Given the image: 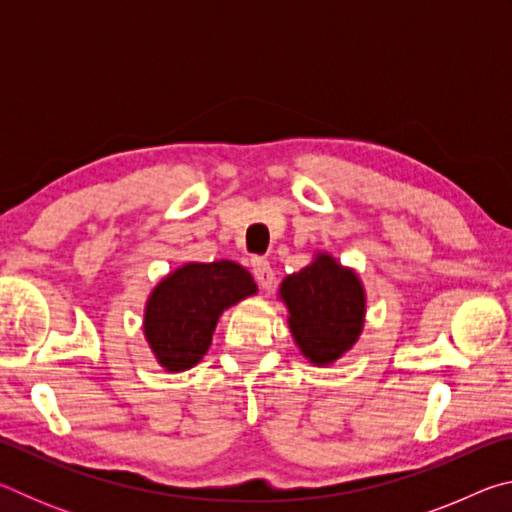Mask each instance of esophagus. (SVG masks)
Segmentation results:
<instances>
[{"label":"esophagus","mask_w":512,"mask_h":512,"mask_svg":"<svg viewBox=\"0 0 512 512\" xmlns=\"http://www.w3.org/2000/svg\"><path fill=\"white\" fill-rule=\"evenodd\" d=\"M253 275H255V280H257V284L262 289H271L273 287L275 273H273L271 264H268V259H264V257H255L253 259Z\"/></svg>","instance_id":"1"}]
</instances>
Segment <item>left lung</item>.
Here are the masks:
<instances>
[{
  "mask_svg": "<svg viewBox=\"0 0 512 512\" xmlns=\"http://www.w3.org/2000/svg\"><path fill=\"white\" fill-rule=\"evenodd\" d=\"M280 296L289 307V327L302 354L327 366L359 339L366 316V293L350 268L334 257L314 262L282 282Z\"/></svg>",
  "mask_w": 512,
  "mask_h": 512,
  "instance_id": "obj_1",
  "label": "left lung"
}]
</instances>
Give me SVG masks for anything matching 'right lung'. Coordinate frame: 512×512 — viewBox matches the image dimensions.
<instances>
[{"instance_id":"obj_1","label":"right lung","mask_w":512,"mask_h":512,"mask_svg":"<svg viewBox=\"0 0 512 512\" xmlns=\"http://www.w3.org/2000/svg\"><path fill=\"white\" fill-rule=\"evenodd\" d=\"M255 291L253 275L228 259L185 264L164 277L144 311V336L160 366L171 372L196 366L210 348L221 311Z\"/></svg>"}]
</instances>
